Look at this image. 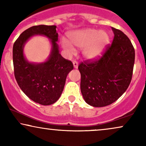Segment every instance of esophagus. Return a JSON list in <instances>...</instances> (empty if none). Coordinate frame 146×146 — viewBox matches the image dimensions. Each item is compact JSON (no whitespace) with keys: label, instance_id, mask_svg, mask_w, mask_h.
<instances>
[{"label":"esophagus","instance_id":"obj_1","mask_svg":"<svg viewBox=\"0 0 146 146\" xmlns=\"http://www.w3.org/2000/svg\"><path fill=\"white\" fill-rule=\"evenodd\" d=\"M73 66H74V68L76 69H77L78 68V64L77 62H76V61L73 62Z\"/></svg>","mask_w":146,"mask_h":146}]
</instances>
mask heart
Masks as SVG:
<instances>
[{
	"instance_id": "1",
	"label": "heart",
	"mask_w": 146,
	"mask_h": 146,
	"mask_svg": "<svg viewBox=\"0 0 146 146\" xmlns=\"http://www.w3.org/2000/svg\"><path fill=\"white\" fill-rule=\"evenodd\" d=\"M70 42L61 40L62 46L68 54H72L76 47L82 49V54L90 60H96L102 57L110 43V36L106 31L94 29H86L69 34Z\"/></svg>"
}]
</instances>
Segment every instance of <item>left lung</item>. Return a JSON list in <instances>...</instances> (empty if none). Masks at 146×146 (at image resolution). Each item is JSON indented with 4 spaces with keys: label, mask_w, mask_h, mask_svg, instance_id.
Masks as SVG:
<instances>
[{
    "label": "left lung",
    "mask_w": 146,
    "mask_h": 146,
    "mask_svg": "<svg viewBox=\"0 0 146 146\" xmlns=\"http://www.w3.org/2000/svg\"><path fill=\"white\" fill-rule=\"evenodd\" d=\"M114 38L102 57L94 62H82L80 90L86 102L104 107L117 100L126 91L132 77L135 50L123 32L111 27Z\"/></svg>",
    "instance_id": "obj_1"
}]
</instances>
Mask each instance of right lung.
<instances>
[{
	"label": "right lung",
	"mask_w": 146,
	"mask_h": 146,
	"mask_svg": "<svg viewBox=\"0 0 146 146\" xmlns=\"http://www.w3.org/2000/svg\"><path fill=\"white\" fill-rule=\"evenodd\" d=\"M49 39L51 45L48 58L42 63L27 60L23 52L25 43L35 35ZM56 26H34L20 35L13 45L15 76L19 87L32 100L41 105L53 104L60 98L68 73L74 68L71 61L60 54Z\"/></svg>",
	"instance_id": "1"
}]
</instances>
